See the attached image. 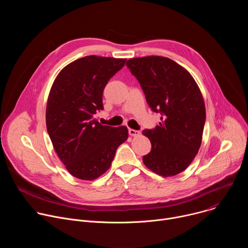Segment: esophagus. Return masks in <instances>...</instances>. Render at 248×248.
I'll return each instance as SVG.
<instances>
[{
  "mask_svg": "<svg viewBox=\"0 0 248 248\" xmlns=\"http://www.w3.org/2000/svg\"><path fill=\"white\" fill-rule=\"evenodd\" d=\"M128 133L131 136H138V135H140V131L139 130H135V129H132V128L128 129Z\"/></svg>",
  "mask_w": 248,
  "mask_h": 248,
  "instance_id": "esophagus-1",
  "label": "esophagus"
}]
</instances>
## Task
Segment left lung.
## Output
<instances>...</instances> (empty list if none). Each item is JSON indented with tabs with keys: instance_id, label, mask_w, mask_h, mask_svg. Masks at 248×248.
I'll list each match as a JSON object with an SVG mask.
<instances>
[{
	"instance_id": "obj_1",
	"label": "left lung",
	"mask_w": 248,
	"mask_h": 248,
	"mask_svg": "<svg viewBox=\"0 0 248 248\" xmlns=\"http://www.w3.org/2000/svg\"><path fill=\"white\" fill-rule=\"evenodd\" d=\"M125 64L151 110L162 116L159 125L142 131L152 145L143 163L159 175L178 174L190 165L201 145L206 120L202 94L187 70L169 58H135Z\"/></svg>"
}]
</instances>
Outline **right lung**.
<instances>
[{
  "label": "right lung",
  "mask_w": 248,
  "mask_h": 248,
  "mask_svg": "<svg viewBox=\"0 0 248 248\" xmlns=\"http://www.w3.org/2000/svg\"><path fill=\"white\" fill-rule=\"evenodd\" d=\"M126 59L87 56L63 67L47 102L46 125L54 149L66 170L93 181L110 168L128 137L125 126L102 125L94 115L104 109L103 91Z\"/></svg>",
  "instance_id": "obj_1"
}]
</instances>
